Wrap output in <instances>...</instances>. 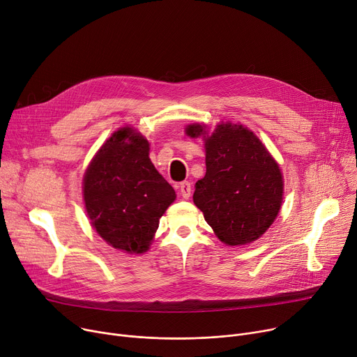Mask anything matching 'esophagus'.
<instances>
[{
	"instance_id": "1",
	"label": "esophagus",
	"mask_w": 357,
	"mask_h": 357,
	"mask_svg": "<svg viewBox=\"0 0 357 357\" xmlns=\"http://www.w3.org/2000/svg\"><path fill=\"white\" fill-rule=\"evenodd\" d=\"M178 190H180V195L183 196V199H188L191 196V184L188 181L180 183Z\"/></svg>"
}]
</instances>
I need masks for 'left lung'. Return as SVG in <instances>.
<instances>
[{
  "mask_svg": "<svg viewBox=\"0 0 357 357\" xmlns=\"http://www.w3.org/2000/svg\"><path fill=\"white\" fill-rule=\"evenodd\" d=\"M190 137L206 142V176L196 183L195 204L227 245L257 240L273 225L283 200V176L257 135L241 124H190Z\"/></svg>",
  "mask_w": 357,
  "mask_h": 357,
  "instance_id": "left-lung-1",
  "label": "left lung"
}]
</instances>
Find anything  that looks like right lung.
<instances>
[{"mask_svg": "<svg viewBox=\"0 0 357 357\" xmlns=\"http://www.w3.org/2000/svg\"><path fill=\"white\" fill-rule=\"evenodd\" d=\"M150 144L123 127L101 146L84 174L86 210L96 231L126 253L149 250L160 217L176 200L174 188L155 170Z\"/></svg>", "mask_w": 357, "mask_h": 357, "instance_id": "add662e5", "label": "right lung"}]
</instances>
